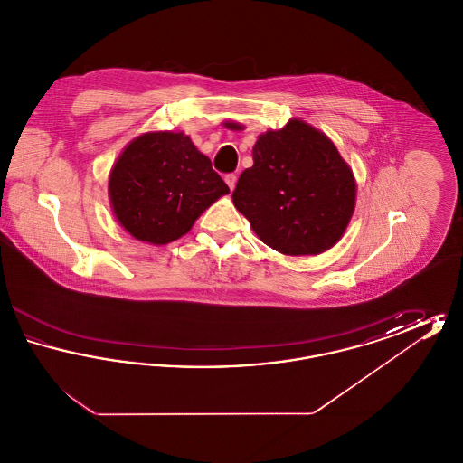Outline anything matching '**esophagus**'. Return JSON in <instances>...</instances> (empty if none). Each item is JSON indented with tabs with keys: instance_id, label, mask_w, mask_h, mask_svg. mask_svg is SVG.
Instances as JSON below:
<instances>
[{
	"instance_id": "esophagus-1",
	"label": "esophagus",
	"mask_w": 463,
	"mask_h": 463,
	"mask_svg": "<svg viewBox=\"0 0 463 463\" xmlns=\"http://www.w3.org/2000/svg\"><path fill=\"white\" fill-rule=\"evenodd\" d=\"M236 182H238V175H236V174H227V175H225V184L229 185L231 191L236 187Z\"/></svg>"
}]
</instances>
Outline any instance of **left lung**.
Returning <instances> with one entry per match:
<instances>
[{
    "mask_svg": "<svg viewBox=\"0 0 463 463\" xmlns=\"http://www.w3.org/2000/svg\"><path fill=\"white\" fill-rule=\"evenodd\" d=\"M234 206L272 250L319 255L344 236L355 206V180L330 138L300 119L262 133L253 166L232 193Z\"/></svg>",
    "mask_w": 463,
    "mask_h": 463,
    "instance_id": "obj_1",
    "label": "left lung"
}]
</instances>
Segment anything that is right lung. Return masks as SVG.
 Wrapping results in <instances>:
<instances>
[{"instance_id": "right-lung-1", "label": "right lung", "mask_w": 463, "mask_h": 463, "mask_svg": "<svg viewBox=\"0 0 463 463\" xmlns=\"http://www.w3.org/2000/svg\"><path fill=\"white\" fill-rule=\"evenodd\" d=\"M229 187L182 132L133 138L109 175L112 212L135 240L166 244L187 234Z\"/></svg>"}]
</instances>
